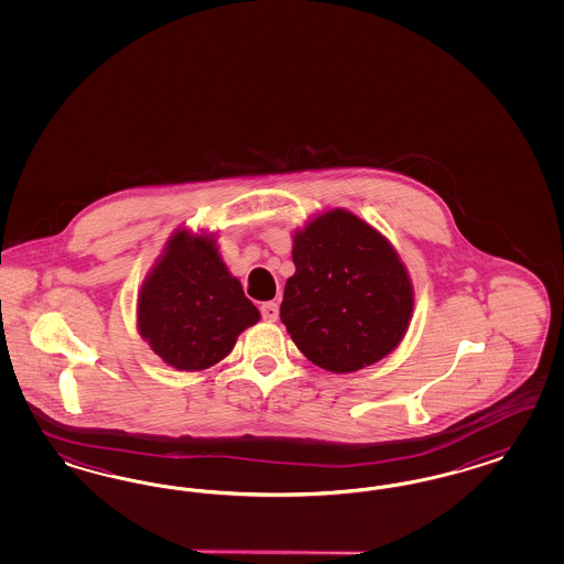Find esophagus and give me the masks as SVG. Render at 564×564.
Returning a JSON list of instances; mask_svg holds the SVG:
<instances>
[{
  "mask_svg": "<svg viewBox=\"0 0 564 564\" xmlns=\"http://www.w3.org/2000/svg\"><path fill=\"white\" fill-rule=\"evenodd\" d=\"M261 315H263L265 322H275L278 315H280V310H278L275 303H263L261 305Z\"/></svg>",
  "mask_w": 564,
  "mask_h": 564,
  "instance_id": "1",
  "label": "esophagus"
}]
</instances>
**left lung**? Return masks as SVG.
<instances>
[{"instance_id": "obj_1", "label": "left lung", "mask_w": 564, "mask_h": 564, "mask_svg": "<svg viewBox=\"0 0 564 564\" xmlns=\"http://www.w3.org/2000/svg\"><path fill=\"white\" fill-rule=\"evenodd\" d=\"M294 273L280 319L312 364L349 375L391 354L410 328L414 286L387 236L347 209L292 234Z\"/></svg>"}]
</instances>
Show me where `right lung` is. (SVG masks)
<instances>
[{"label": "right lung", "mask_w": 564, "mask_h": 564, "mask_svg": "<svg viewBox=\"0 0 564 564\" xmlns=\"http://www.w3.org/2000/svg\"><path fill=\"white\" fill-rule=\"evenodd\" d=\"M259 319L261 313L224 263L215 231L180 226L138 291V333L180 372L209 370Z\"/></svg>", "instance_id": "1"}]
</instances>
